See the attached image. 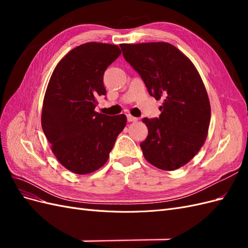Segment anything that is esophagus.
Returning a JSON list of instances; mask_svg holds the SVG:
<instances>
[{
    "label": "esophagus",
    "instance_id": "obj_1",
    "mask_svg": "<svg viewBox=\"0 0 248 248\" xmlns=\"http://www.w3.org/2000/svg\"><path fill=\"white\" fill-rule=\"evenodd\" d=\"M127 120H128L129 122H137L139 119H138L137 117H133V116H131L130 114H128V115H127Z\"/></svg>",
    "mask_w": 248,
    "mask_h": 248
}]
</instances>
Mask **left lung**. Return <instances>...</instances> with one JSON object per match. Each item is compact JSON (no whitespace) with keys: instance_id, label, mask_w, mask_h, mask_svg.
<instances>
[{"instance_id":"left-lung-1","label":"left lung","mask_w":248,"mask_h":248,"mask_svg":"<svg viewBox=\"0 0 248 248\" xmlns=\"http://www.w3.org/2000/svg\"><path fill=\"white\" fill-rule=\"evenodd\" d=\"M120 46L149 94L163 99L158 119H142L148 127V137L140 142L144 157L163 170L185 166L205 144L211 119L209 97L196 66L167 42Z\"/></svg>"}]
</instances>
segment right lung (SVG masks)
Listing matches in <instances>:
<instances>
[{
    "instance_id": "add662e5",
    "label": "right lung",
    "mask_w": 248,
    "mask_h": 248,
    "mask_svg": "<svg viewBox=\"0 0 248 248\" xmlns=\"http://www.w3.org/2000/svg\"><path fill=\"white\" fill-rule=\"evenodd\" d=\"M120 55L115 44H81L57 64L48 81L42 129L59 162L74 174L86 175L103 167L126 125L123 114L95 111L97 98L107 94L104 71Z\"/></svg>"
}]
</instances>
